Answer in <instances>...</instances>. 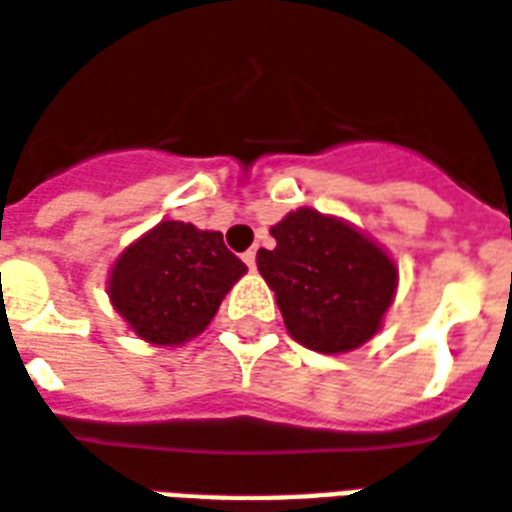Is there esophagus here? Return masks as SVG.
<instances>
[{
    "instance_id": "34e87169",
    "label": "esophagus",
    "mask_w": 512,
    "mask_h": 512,
    "mask_svg": "<svg viewBox=\"0 0 512 512\" xmlns=\"http://www.w3.org/2000/svg\"><path fill=\"white\" fill-rule=\"evenodd\" d=\"M242 261L248 264V270H253V267H256V248H251V251L242 253Z\"/></svg>"
}]
</instances>
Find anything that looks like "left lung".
Segmentation results:
<instances>
[{"label": "left lung", "instance_id": "left-lung-1", "mask_svg": "<svg viewBox=\"0 0 512 512\" xmlns=\"http://www.w3.org/2000/svg\"><path fill=\"white\" fill-rule=\"evenodd\" d=\"M275 248L256 264L275 292L283 324L313 352L357 349L379 330L395 297L398 270L349 223L302 207L272 226Z\"/></svg>", "mask_w": 512, "mask_h": 512}]
</instances>
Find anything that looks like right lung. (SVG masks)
I'll list each match as a JSON object with an SVG mask.
<instances>
[{
	"label": "right lung",
	"instance_id": "1",
	"mask_svg": "<svg viewBox=\"0 0 512 512\" xmlns=\"http://www.w3.org/2000/svg\"><path fill=\"white\" fill-rule=\"evenodd\" d=\"M245 272L220 231L163 220L119 256L108 294L138 338L177 346L212 322L220 300Z\"/></svg>",
	"mask_w": 512,
	"mask_h": 512
}]
</instances>
